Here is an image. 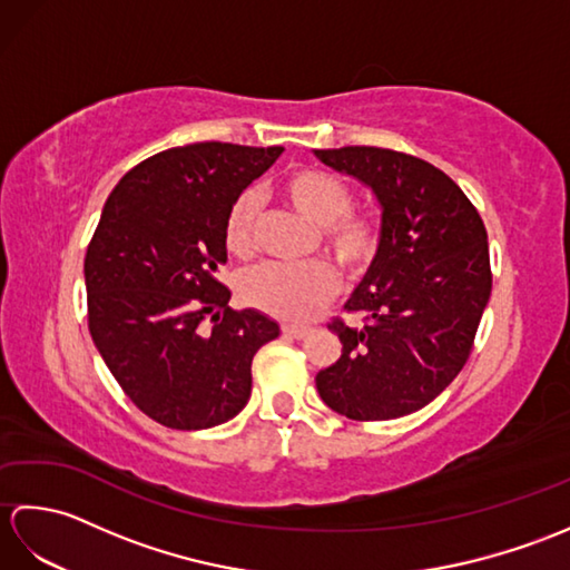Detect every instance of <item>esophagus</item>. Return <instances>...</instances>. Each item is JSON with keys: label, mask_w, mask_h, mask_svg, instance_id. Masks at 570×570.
<instances>
[{"label": "esophagus", "mask_w": 570, "mask_h": 570, "mask_svg": "<svg viewBox=\"0 0 570 570\" xmlns=\"http://www.w3.org/2000/svg\"><path fill=\"white\" fill-rule=\"evenodd\" d=\"M282 333L286 337H296V341H304V337L311 335V328H306V325H282Z\"/></svg>", "instance_id": "esophagus-1"}]
</instances>
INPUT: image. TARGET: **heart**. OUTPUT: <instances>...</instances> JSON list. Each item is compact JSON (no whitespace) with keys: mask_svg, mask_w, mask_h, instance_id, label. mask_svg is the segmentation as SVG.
I'll use <instances>...</instances> for the list:
<instances>
[{"mask_svg":"<svg viewBox=\"0 0 570 570\" xmlns=\"http://www.w3.org/2000/svg\"><path fill=\"white\" fill-rule=\"evenodd\" d=\"M282 198L308 223L318 225L316 247L341 266L343 274L360 276L370 269L382 245V223L372 210H355V193L345 178L323 168H294L278 184ZM225 247L237 259L257 252V203L242 193L225 217ZM337 274L328 262L304 266L264 264L239 276L242 304L278 321H306L333 298Z\"/></svg>","mask_w":570,"mask_h":570,"instance_id":"obj_1","label":"heart"}]
</instances>
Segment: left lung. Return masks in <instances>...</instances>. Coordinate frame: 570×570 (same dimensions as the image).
Listing matches in <instances>:
<instances>
[{
    "instance_id": "obj_1",
    "label": "left lung",
    "mask_w": 570,
    "mask_h": 570,
    "mask_svg": "<svg viewBox=\"0 0 570 570\" xmlns=\"http://www.w3.org/2000/svg\"><path fill=\"white\" fill-rule=\"evenodd\" d=\"M316 156L382 205L380 252L345 304L360 323H328L343 355L318 372V394L353 421L406 416L470 357L492 292L485 223L451 176L411 154L343 147Z\"/></svg>"
}]
</instances>
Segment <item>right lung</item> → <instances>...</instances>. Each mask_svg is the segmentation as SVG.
I'll return each instance as SVG.
<instances>
[{"label":"right lung","instance_id":"right-lung-1","mask_svg":"<svg viewBox=\"0 0 570 570\" xmlns=\"http://www.w3.org/2000/svg\"><path fill=\"white\" fill-rule=\"evenodd\" d=\"M282 151L225 141L166 149L131 168L105 203L85 254L88 328L131 404L166 429L237 416L254 355L278 335L264 313L227 306L217 272L229 205Z\"/></svg>","mask_w":570,"mask_h":570}]
</instances>
